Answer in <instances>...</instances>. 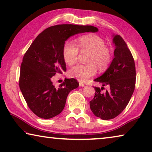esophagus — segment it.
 <instances>
[{
	"mask_svg": "<svg viewBox=\"0 0 152 152\" xmlns=\"http://www.w3.org/2000/svg\"><path fill=\"white\" fill-rule=\"evenodd\" d=\"M85 84H84L83 83H82V82H79V86H80V87H84V86H85Z\"/></svg>",
	"mask_w": 152,
	"mask_h": 152,
	"instance_id": "obj_1",
	"label": "esophagus"
}]
</instances>
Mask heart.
I'll list each match as a JSON object with an SVG mask.
<instances>
[{"label": "heart", "mask_w": 152, "mask_h": 152, "mask_svg": "<svg viewBox=\"0 0 152 152\" xmlns=\"http://www.w3.org/2000/svg\"><path fill=\"white\" fill-rule=\"evenodd\" d=\"M76 46L73 43L67 42L63 45L62 56L66 64L71 65L76 61L79 51L89 53L87 57L88 64H77L68 71V76L80 81H85L94 76L99 70L108 68L113 58V52L106 46V42L96 34H88L78 37L76 41Z\"/></svg>", "instance_id": "1"}]
</instances>
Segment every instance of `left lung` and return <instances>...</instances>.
I'll list each match as a JSON object with an SVG mask.
<instances>
[{
	"label": "left lung",
	"instance_id": "left-lung-1",
	"mask_svg": "<svg viewBox=\"0 0 152 152\" xmlns=\"http://www.w3.org/2000/svg\"><path fill=\"white\" fill-rule=\"evenodd\" d=\"M116 48L115 57L108 69L96 82L108 85L109 89L102 93L104 87H94V99L89 102L90 108L96 117L102 119H112L125 109L134 91L136 68L132 54L125 41L120 35L113 38Z\"/></svg>",
	"mask_w": 152,
	"mask_h": 152
}]
</instances>
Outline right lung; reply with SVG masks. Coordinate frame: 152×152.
I'll return each instance as SVG.
<instances>
[{
    "mask_svg": "<svg viewBox=\"0 0 152 152\" xmlns=\"http://www.w3.org/2000/svg\"><path fill=\"white\" fill-rule=\"evenodd\" d=\"M93 26L58 24L50 26L37 35L22 58L19 87L31 111L42 119H50L61 113L67 97L78 87L74 78L65 79L55 88L51 78L66 71L63 61V45L70 36L96 32Z\"/></svg>",
    "mask_w": 152,
    "mask_h": 152,
    "instance_id": "right-lung-1",
    "label": "right lung"
}]
</instances>
